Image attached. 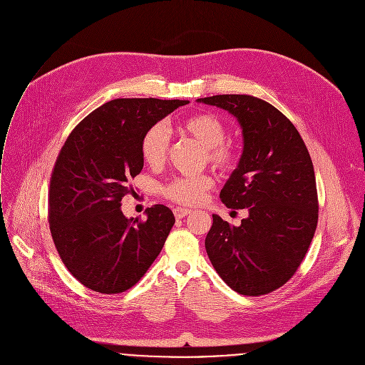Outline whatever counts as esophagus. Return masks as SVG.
Masks as SVG:
<instances>
[{"mask_svg": "<svg viewBox=\"0 0 365 365\" xmlns=\"http://www.w3.org/2000/svg\"><path fill=\"white\" fill-rule=\"evenodd\" d=\"M173 211H174L175 218H182V217H185V215H188V214L191 212V210H188V208H182V207H175Z\"/></svg>", "mask_w": 365, "mask_h": 365, "instance_id": "1", "label": "esophagus"}]
</instances>
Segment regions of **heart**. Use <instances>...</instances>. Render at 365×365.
Returning <instances> with one entry per match:
<instances>
[{"mask_svg":"<svg viewBox=\"0 0 365 365\" xmlns=\"http://www.w3.org/2000/svg\"><path fill=\"white\" fill-rule=\"evenodd\" d=\"M180 128L187 135L192 136L204 147V160L222 173L233 171L239 161L236 145L226 138V125L217 115L211 112L195 113L184 118ZM170 147V135L163 123H154L143 133L140 140L142 158L151 167H160L165 163ZM212 178L207 173L177 177L163 185L161 194L177 204L194 205L198 204L205 192L211 188Z\"/></svg>","mask_w":365,"mask_h":365,"instance_id":"heart-1","label":"heart"}]
</instances>
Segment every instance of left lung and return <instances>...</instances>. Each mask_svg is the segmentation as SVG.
<instances>
[{"instance_id": "left-lung-1", "label": "left lung", "mask_w": 365, "mask_h": 365, "mask_svg": "<svg viewBox=\"0 0 365 365\" xmlns=\"http://www.w3.org/2000/svg\"><path fill=\"white\" fill-rule=\"evenodd\" d=\"M198 102L229 110L243 129L239 167L223 187L227 208H247L239 227L212 214L208 259L240 295L273 292L301 266L318 225L311 155L295 125L269 102L250 95H215Z\"/></svg>"}]
</instances>
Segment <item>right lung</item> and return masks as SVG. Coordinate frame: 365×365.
I'll list each match as a JSON object with an SVG mask.
<instances>
[{"instance_id": "obj_1", "label": "right lung", "mask_w": 365, "mask_h": 365, "mask_svg": "<svg viewBox=\"0 0 365 365\" xmlns=\"http://www.w3.org/2000/svg\"><path fill=\"white\" fill-rule=\"evenodd\" d=\"M188 101L113 99L81 120L61 147L48 188V225L67 270L95 292L113 295L147 273L173 229V211L155 204L147 220L126 218L120 200L143 167L150 126Z\"/></svg>"}]
</instances>
